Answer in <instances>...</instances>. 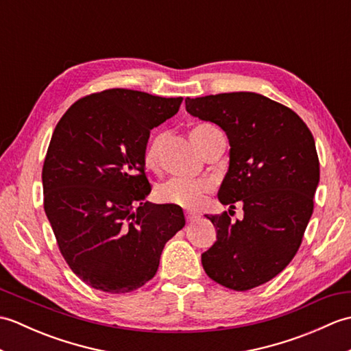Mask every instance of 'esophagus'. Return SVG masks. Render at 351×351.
<instances>
[{"instance_id":"1","label":"esophagus","mask_w":351,"mask_h":351,"mask_svg":"<svg viewBox=\"0 0 351 351\" xmlns=\"http://www.w3.org/2000/svg\"><path fill=\"white\" fill-rule=\"evenodd\" d=\"M185 217H187V221H193V220H196V215L193 214V213H187V215H185Z\"/></svg>"}]
</instances>
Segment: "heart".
I'll use <instances>...</instances> for the list:
<instances>
[{
    "instance_id": "b5f03b06",
    "label": "heart",
    "mask_w": 351,
    "mask_h": 351,
    "mask_svg": "<svg viewBox=\"0 0 351 351\" xmlns=\"http://www.w3.org/2000/svg\"><path fill=\"white\" fill-rule=\"evenodd\" d=\"M191 140L200 152L204 154L205 149L210 146L215 138L223 137L219 128H215L211 123H197L193 126L190 132ZM166 140V134L158 132L151 143L147 145L145 152V164L149 169H155L160 164L161 149ZM213 190V182L205 180H185V178H173L167 182H164L156 191L158 199L162 202L175 204L184 208H190V210H196L204 204V199Z\"/></svg>"
}]
</instances>
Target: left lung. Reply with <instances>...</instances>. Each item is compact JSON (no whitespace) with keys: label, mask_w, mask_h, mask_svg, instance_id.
<instances>
[{"label":"left lung","mask_w":351,"mask_h":351,"mask_svg":"<svg viewBox=\"0 0 351 351\" xmlns=\"http://www.w3.org/2000/svg\"><path fill=\"white\" fill-rule=\"evenodd\" d=\"M200 121L219 125L229 140V169L219 190L223 205L243 204V220L205 215L217 240L202 253L205 273L245 291L273 279L299 250L314 211L319 162L309 128L293 110L253 92L185 99Z\"/></svg>","instance_id":"1"}]
</instances>
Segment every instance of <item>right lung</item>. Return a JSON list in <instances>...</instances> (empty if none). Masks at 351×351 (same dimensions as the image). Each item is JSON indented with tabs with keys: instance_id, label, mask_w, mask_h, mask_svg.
Masks as SVG:
<instances>
[{
	"instance_id": "1",
	"label": "right lung",
	"mask_w": 351,
	"mask_h": 351,
	"mask_svg": "<svg viewBox=\"0 0 351 351\" xmlns=\"http://www.w3.org/2000/svg\"><path fill=\"white\" fill-rule=\"evenodd\" d=\"M181 102L110 88L77 101L52 132L43 208L66 263L95 289L125 294L143 287L185 225L182 208L145 200L149 134Z\"/></svg>"
}]
</instances>
